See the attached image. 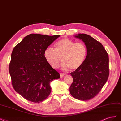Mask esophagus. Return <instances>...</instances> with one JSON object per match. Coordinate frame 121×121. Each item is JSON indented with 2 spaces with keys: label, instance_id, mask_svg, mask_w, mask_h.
I'll return each mask as SVG.
<instances>
[{
  "label": "esophagus",
  "instance_id": "esophagus-1",
  "mask_svg": "<svg viewBox=\"0 0 121 121\" xmlns=\"http://www.w3.org/2000/svg\"><path fill=\"white\" fill-rule=\"evenodd\" d=\"M60 77L62 78V77H64V75H65V74L64 73H60Z\"/></svg>",
  "mask_w": 121,
  "mask_h": 121
}]
</instances>
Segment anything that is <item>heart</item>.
<instances>
[{
    "label": "heart",
    "instance_id": "obj_1",
    "mask_svg": "<svg viewBox=\"0 0 121 121\" xmlns=\"http://www.w3.org/2000/svg\"><path fill=\"white\" fill-rule=\"evenodd\" d=\"M87 49L82 43H76L67 38H64L55 44V49L50 47L44 50V58L52 67L57 68L59 65L61 58L63 62V69L69 68L74 70L83 64L87 55Z\"/></svg>",
    "mask_w": 121,
    "mask_h": 121
}]
</instances>
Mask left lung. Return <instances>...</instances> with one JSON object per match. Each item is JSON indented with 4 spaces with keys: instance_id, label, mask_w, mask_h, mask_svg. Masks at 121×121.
I'll use <instances>...</instances> for the list:
<instances>
[{
    "instance_id": "8db88e82",
    "label": "left lung",
    "mask_w": 121,
    "mask_h": 121,
    "mask_svg": "<svg viewBox=\"0 0 121 121\" xmlns=\"http://www.w3.org/2000/svg\"><path fill=\"white\" fill-rule=\"evenodd\" d=\"M87 47V55L82 66L70 73L73 82L69 88L72 96L82 101L95 97L108 78L109 58L102 44L86 34L75 36Z\"/></svg>"
}]
</instances>
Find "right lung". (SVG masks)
Here are the masks:
<instances>
[{
	"instance_id": "1",
	"label": "right lung",
	"mask_w": 121,
	"mask_h": 121,
	"mask_svg": "<svg viewBox=\"0 0 121 121\" xmlns=\"http://www.w3.org/2000/svg\"><path fill=\"white\" fill-rule=\"evenodd\" d=\"M59 36L30 34L13 48L9 64L12 84L27 100H44L51 93L50 82L60 78L43 55L46 48Z\"/></svg>"
}]
</instances>
